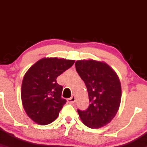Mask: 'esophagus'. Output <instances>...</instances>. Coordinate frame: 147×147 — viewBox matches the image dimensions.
<instances>
[{"mask_svg": "<svg viewBox=\"0 0 147 147\" xmlns=\"http://www.w3.org/2000/svg\"><path fill=\"white\" fill-rule=\"evenodd\" d=\"M67 101H68V102L70 103V104H73V103L75 102V101H76L75 96H72V97L69 98L68 100H67Z\"/></svg>", "mask_w": 147, "mask_h": 147, "instance_id": "34e87169", "label": "esophagus"}]
</instances>
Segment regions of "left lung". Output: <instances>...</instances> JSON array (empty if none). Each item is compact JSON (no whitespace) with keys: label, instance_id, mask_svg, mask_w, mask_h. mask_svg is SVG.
I'll return each mask as SVG.
<instances>
[{"label":"left lung","instance_id":"8db88e82","mask_svg":"<svg viewBox=\"0 0 147 147\" xmlns=\"http://www.w3.org/2000/svg\"><path fill=\"white\" fill-rule=\"evenodd\" d=\"M76 69L87 87L89 107L78 109L82 122L89 128L104 127L118 112L122 97V88L116 72L104 62L81 60L76 62Z\"/></svg>","mask_w":147,"mask_h":147}]
</instances>
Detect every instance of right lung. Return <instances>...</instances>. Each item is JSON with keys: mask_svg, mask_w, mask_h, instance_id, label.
<instances>
[{"mask_svg": "<svg viewBox=\"0 0 147 147\" xmlns=\"http://www.w3.org/2000/svg\"><path fill=\"white\" fill-rule=\"evenodd\" d=\"M74 63L73 60L44 58L25 73L21 87L22 106L38 125H48L58 118L66 100L61 98L63 87L57 83V77Z\"/></svg>", "mask_w": 147, "mask_h": 147, "instance_id": "obj_1", "label": "right lung"}]
</instances>
